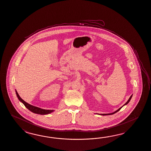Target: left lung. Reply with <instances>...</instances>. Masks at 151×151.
Segmentation results:
<instances>
[{
  "label": "left lung",
  "mask_w": 151,
  "mask_h": 151,
  "mask_svg": "<svg viewBox=\"0 0 151 151\" xmlns=\"http://www.w3.org/2000/svg\"><path fill=\"white\" fill-rule=\"evenodd\" d=\"M132 95H131V96H130V97L129 98V99H128V100L126 102V103L124 104V105L122 106L121 107H120L119 109L118 110H116V111H114V112H113V113H111V114H100V115H102V116H105V115H110V114H115V113H116V112H117L118 111H119V110H121V109H122V107H123V106H124V105H126L127 104H128V103H129V102L130 101V100H131V98H132Z\"/></svg>",
  "instance_id": "1"
}]
</instances>
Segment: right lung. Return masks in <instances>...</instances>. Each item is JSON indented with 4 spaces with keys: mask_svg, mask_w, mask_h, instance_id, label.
<instances>
[{
    "mask_svg": "<svg viewBox=\"0 0 151 151\" xmlns=\"http://www.w3.org/2000/svg\"><path fill=\"white\" fill-rule=\"evenodd\" d=\"M15 92H16L17 96L19 100L20 101V102H22L28 110H30V111H32V112L34 113V114H50L54 111V110H44V109H42L41 108H39V107H35L34 106L31 105L27 104V102H26L25 101L23 100V99L19 96L18 93L17 92L16 90H15Z\"/></svg>",
    "mask_w": 151,
    "mask_h": 151,
    "instance_id": "1",
    "label": "right lung"
}]
</instances>
